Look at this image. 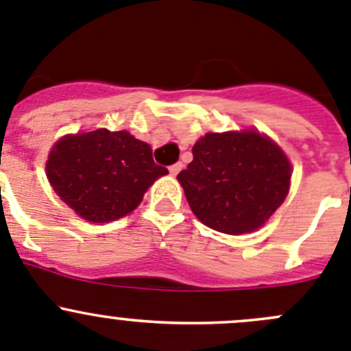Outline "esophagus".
<instances>
[{
	"instance_id": "1",
	"label": "esophagus",
	"mask_w": 351,
	"mask_h": 351,
	"mask_svg": "<svg viewBox=\"0 0 351 351\" xmlns=\"http://www.w3.org/2000/svg\"><path fill=\"white\" fill-rule=\"evenodd\" d=\"M181 169H182V163H181V162H178V163H173V165H170V167H169L170 176H178V173L181 172Z\"/></svg>"
}]
</instances>
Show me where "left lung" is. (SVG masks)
<instances>
[{
    "mask_svg": "<svg viewBox=\"0 0 351 351\" xmlns=\"http://www.w3.org/2000/svg\"><path fill=\"white\" fill-rule=\"evenodd\" d=\"M193 213L210 229L245 234L262 228L289 191L291 163L258 131L208 132L178 176Z\"/></svg>",
    "mask_w": 351,
    "mask_h": 351,
    "instance_id": "left-lung-1",
    "label": "left lung"
}]
</instances>
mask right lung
<instances>
[{
    "instance_id": "1",
    "label": "right lung",
    "mask_w": 351,
    "mask_h": 351,
    "mask_svg": "<svg viewBox=\"0 0 351 351\" xmlns=\"http://www.w3.org/2000/svg\"><path fill=\"white\" fill-rule=\"evenodd\" d=\"M165 173L153 162L149 145L128 131L69 134L55 143L46 162L60 199L84 220L103 223L131 213Z\"/></svg>"
}]
</instances>
